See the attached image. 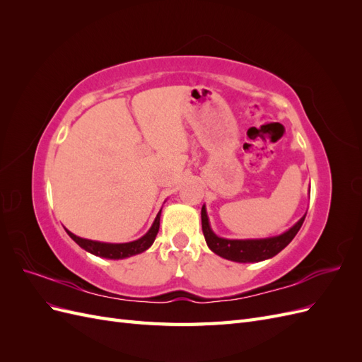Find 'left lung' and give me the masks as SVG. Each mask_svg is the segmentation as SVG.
<instances>
[{
  "label": "left lung",
  "mask_w": 362,
  "mask_h": 362,
  "mask_svg": "<svg viewBox=\"0 0 362 362\" xmlns=\"http://www.w3.org/2000/svg\"><path fill=\"white\" fill-rule=\"evenodd\" d=\"M303 214L286 233L266 238H223L214 234L208 221L205 205H202V233L205 242L216 255L235 262H259L275 257L286 247L291 240L299 233V229L305 221Z\"/></svg>",
  "instance_id": "obj_1"
}]
</instances>
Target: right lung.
Instances as JSON below:
<instances>
[{
	"label": "right lung",
	"mask_w": 362,
	"mask_h": 362,
	"mask_svg": "<svg viewBox=\"0 0 362 362\" xmlns=\"http://www.w3.org/2000/svg\"><path fill=\"white\" fill-rule=\"evenodd\" d=\"M160 216H161V210L158 211L154 223L149 228V231L141 235L140 238L134 240V242L129 243H104V242H95V240H89V238H81L78 235L72 234L69 229H66L68 235L74 240V242L78 245L80 247H83L84 250L90 252V254L101 257V258H108V259H124L128 257H133L137 254H141L146 249H149L154 243V240L157 237L158 228H160Z\"/></svg>",
	"instance_id": "right-lung-1"
}]
</instances>
